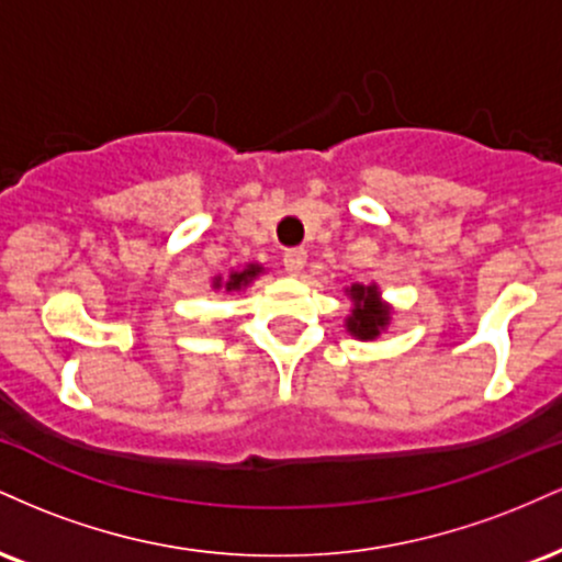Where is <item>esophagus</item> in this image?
<instances>
[{
	"instance_id": "34e87169",
	"label": "esophagus",
	"mask_w": 562,
	"mask_h": 562,
	"mask_svg": "<svg viewBox=\"0 0 562 562\" xmlns=\"http://www.w3.org/2000/svg\"><path fill=\"white\" fill-rule=\"evenodd\" d=\"M282 263H285V269L290 274H299L303 269V263H306V250H303V248L285 250V256H282Z\"/></svg>"
}]
</instances>
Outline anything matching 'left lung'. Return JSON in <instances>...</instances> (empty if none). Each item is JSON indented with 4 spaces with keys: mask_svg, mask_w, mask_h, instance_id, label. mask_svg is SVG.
I'll use <instances>...</instances> for the list:
<instances>
[{
    "mask_svg": "<svg viewBox=\"0 0 562 562\" xmlns=\"http://www.w3.org/2000/svg\"><path fill=\"white\" fill-rule=\"evenodd\" d=\"M351 301H353V312L348 317V333L357 335L362 340H372L380 333V327H385L389 322V308L383 303H378V290L372 288H362L353 285L351 288Z\"/></svg>",
    "mask_w": 562,
    "mask_h": 562,
    "instance_id": "1",
    "label": "left lung"
}]
</instances>
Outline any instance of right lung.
Here are the masks:
<instances>
[{"instance_id":"add662e5","label":"right lung","mask_w":562,"mask_h":562,"mask_svg":"<svg viewBox=\"0 0 562 562\" xmlns=\"http://www.w3.org/2000/svg\"><path fill=\"white\" fill-rule=\"evenodd\" d=\"M261 272V267H248L245 269V272H235L229 277V282H227V290H240L243 285H248V280H254L256 274Z\"/></svg>"}]
</instances>
